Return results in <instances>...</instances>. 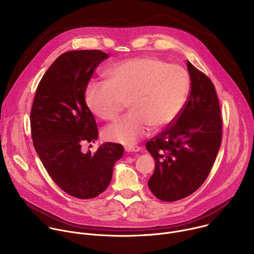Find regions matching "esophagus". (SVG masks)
<instances>
[{"label": "esophagus", "mask_w": 254, "mask_h": 254, "mask_svg": "<svg viewBox=\"0 0 254 254\" xmlns=\"http://www.w3.org/2000/svg\"><path fill=\"white\" fill-rule=\"evenodd\" d=\"M140 147H138V146H127V147H126L125 148V150H126V152H127V153H133V152H139L140 151Z\"/></svg>", "instance_id": "obj_1"}]
</instances>
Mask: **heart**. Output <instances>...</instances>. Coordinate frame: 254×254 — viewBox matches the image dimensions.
I'll list each match as a JSON object with an SVG mask.
<instances>
[{
  "label": "heart",
  "mask_w": 254,
  "mask_h": 254,
  "mask_svg": "<svg viewBox=\"0 0 254 254\" xmlns=\"http://www.w3.org/2000/svg\"><path fill=\"white\" fill-rule=\"evenodd\" d=\"M105 77L106 82L87 85L85 104L96 118L113 122L127 102L130 112L103 131L108 140L125 144L138 140L150 127L160 129L170 125L183 111L190 90L187 70L157 57L122 62Z\"/></svg>",
  "instance_id": "b5f03b06"
}]
</instances>
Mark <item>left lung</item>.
Segmentation results:
<instances>
[{"label":"left lung","mask_w":254,"mask_h":254,"mask_svg":"<svg viewBox=\"0 0 254 254\" xmlns=\"http://www.w3.org/2000/svg\"><path fill=\"white\" fill-rule=\"evenodd\" d=\"M191 91L183 111L146 148L156 161L149 188L174 202L193 194L207 179L222 139L220 105L212 81L190 61Z\"/></svg>","instance_id":"left-lung-1"}]
</instances>
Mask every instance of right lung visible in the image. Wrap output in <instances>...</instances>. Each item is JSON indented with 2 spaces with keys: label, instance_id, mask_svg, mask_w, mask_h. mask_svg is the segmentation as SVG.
<instances>
[{
  "label": "right lung",
  "instance_id": "right-lung-1",
  "mask_svg": "<svg viewBox=\"0 0 254 254\" xmlns=\"http://www.w3.org/2000/svg\"><path fill=\"white\" fill-rule=\"evenodd\" d=\"M108 55L100 50L61 54L40 80L30 114L34 148L49 176L64 192L91 199L110 185L114 165L124 155L120 143L104 142L94 154L83 142H94L98 129L84 93L95 68Z\"/></svg>",
  "mask_w": 254,
  "mask_h": 254
}]
</instances>
